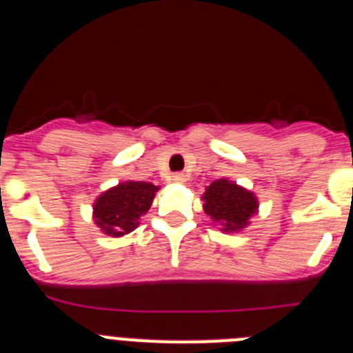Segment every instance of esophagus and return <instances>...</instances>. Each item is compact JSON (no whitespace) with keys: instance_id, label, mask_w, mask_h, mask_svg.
<instances>
[{"instance_id":"obj_1","label":"esophagus","mask_w":353,"mask_h":353,"mask_svg":"<svg viewBox=\"0 0 353 353\" xmlns=\"http://www.w3.org/2000/svg\"><path fill=\"white\" fill-rule=\"evenodd\" d=\"M171 180H173L174 183H183V182H187V174L185 173H174L173 176H171Z\"/></svg>"}]
</instances>
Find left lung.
Instances as JSON below:
<instances>
[{"mask_svg":"<svg viewBox=\"0 0 353 353\" xmlns=\"http://www.w3.org/2000/svg\"><path fill=\"white\" fill-rule=\"evenodd\" d=\"M205 212L212 221L219 223L224 232H239L248 226L251 215L256 212L254 194L228 180H217L207 187L203 194Z\"/></svg>","mask_w":353,"mask_h":353,"instance_id":"1","label":"left lung"}]
</instances>
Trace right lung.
<instances>
[{"label":"right lung","mask_w":353,"mask_h":353,"mask_svg":"<svg viewBox=\"0 0 353 353\" xmlns=\"http://www.w3.org/2000/svg\"><path fill=\"white\" fill-rule=\"evenodd\" d=\"M159 187L146 182H125L99 196L93 217L102 232L113 236L130 233L141 215L148 212Z\"/></svg>","instance_id":"1"}]
</instances>
